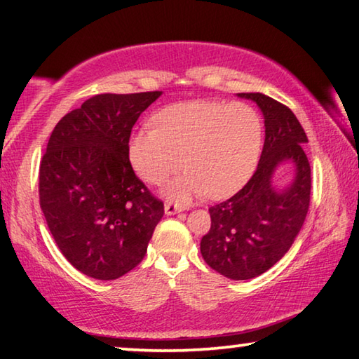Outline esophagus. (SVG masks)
<instances>
[{"mask_svg":"<svg viewBox=\"0 0 359 359\" xmlns=\"http://www.w3.org/2000/svg\"><path fill=\"white\" fill-rule=\"evenodd\" d=\"M165 212L168 215H172V214H177V212H182V208H179V205L174 204V203H166L165 204Z\"/></svg>","mask_w":359,"mask_h":359,"instance_id":"1","label":"esophagus"}]
</instances>
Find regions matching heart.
Returning <instances> with one entry per match:
<instances>
[{
    "label": "heart",
    "mask_w": 359,
    "mask_h": 359,
    "mask_svg": "<svg viewBox=\"0 0 359 359\" xmlns=\"http://www.w3.org/2000/svg\"><path fill=\"white\" fill-rule=\"evenodd\" d=\"M154 125L133 135L131 163L150 184H163L184 165L187 171L165 187L179 201L204 193L214 199L231 196L257 168L263 121L247 102H175L155 115Z\"/></svg>",
    "instance_id": "b5f03b06"
}]
</instances>
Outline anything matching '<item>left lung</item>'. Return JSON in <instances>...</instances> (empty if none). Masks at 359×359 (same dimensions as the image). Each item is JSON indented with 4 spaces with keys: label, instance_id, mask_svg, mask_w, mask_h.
<instances>
[{
    "label": "left lung",
    "instance_id": "8db88e82",
    "mask_svg": "<svg viewBox=\"0 0 359 359\" xmlns=\"http://www.w3.org/2000/svg\"><path fill=\"white\" fill-rule=\"evenodd\" d=\"M258 104L266 137L258 168L242 190L212 205L210 229L201 239V255L218 274L248 280L271 269L293 245L311 204V165L299 120L282 102L263 93H238ZM295 163V179L285 189L271 185L282 162Z\"/></svg>",
    "mask_w": 359,
    "mask_h": 359
}]
</instances>
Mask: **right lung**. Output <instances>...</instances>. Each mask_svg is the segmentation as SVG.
<instances>
[{"instance_id":"add662e5","label":"right lung","mask_w":359,"mask_h":359,"mask_svg":"<svg viewBox=\"0 0 359 359\" xmlns=\"http://www.w3.org/2000/svg\"><path fill=\"white\" fill-rule=\"evenodd\" d=\"M161 92L102 93L53 128L39 204L60 252L82 274L115 280L141 263L165 205L133 171V126Z\"/></svg>"}]
</instances>
